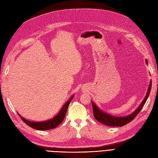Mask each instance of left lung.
<instances>
[{"mask_svg":"<svg viewBox=\"0 0 158 158\" xmlns=\"http://www.w3.org/2000/svg\"><path fill=\"white\" fill-rule=\"evenodd\" d=\"M146 63H148L147 59H146ZM151 88H152V81H150L147 94H146L144 100L142 101V102L140 103V105L138 106L137 109H136L132 114H129V115L127 116L116 117V116L110 115V114H108L105 112L104 111H102L101 110H100L94 102H91L92 106H93L94 115L95 118L99 122L104 125H106V126H111V127H122L125 126V125L129 123L136 117V116L137 115V114L139 113V112L141 110V109L143 108V107L144 106L150 95Z\"/></svg>","mask_w":158,"mask_h":158,"instance_id":"1","label":"left lung"}]
</instances>
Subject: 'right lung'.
<instances>
[{"mask_svg": "<svg viewBox=\"0 0 158 158\" xmlns=\"http://www.w3.org/2000/svg\"><path fill=\"white\" fill-rule=\"evenodd\" d=\"M74 97V95L70 98V99L66 102V103L64 105V106L62 107L60 111L59 112V113L57 114L56 116H54L52 119H49V120L47 121H44V122H31L29 121L26 119L25 118H23L19 114H18V115L20 116L21 119L29 127L36 129L37 130H49V129H52L57 127L59 124H60L63 121L65 117V115H66V112L67 111L69 105L70 104V102H71L73 98Z\"/></svg>", "mask_w": 158, "mask_h": 158, "instance_id": "add662e5", "label": "right lung"}]
</instances>
